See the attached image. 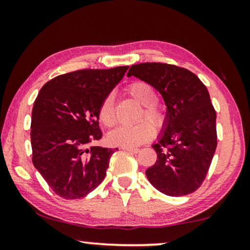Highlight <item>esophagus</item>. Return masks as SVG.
I'll return each mask as SVG.
<instances>
[{"instance_id": "34e87169", "label": "esophagus", "mask_w": 250, "mask_h": 250, "mask_svg": "<svg viewBox=\"0 0 250 250\" xmlns=\"http://www.w3.org/2000/svg\"><path fill=\"white\" fill-rule=\"evenodd\" d=\"M123 150H126V151L132 152V153H138L140 151V149L138 148H129V146H123Z\"/></svg>"}]
</instances>
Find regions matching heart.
Segmentation results:
<instances>
[{"mask_svg": "<svg viewBox=\"0 0 250 250\" xmlns=\"http://www.w3.org/2000/svg\"><path fill=\"white\" fill-rule=\"evenodd\" d=\"M133 99L143 105L140 119H148L157 127H162L166 123V110L162 104L156 102V91L146 82H132L126 88ZM99 118L104 126H114L117 121L115 105V95L109 93L102 100L99 108ZM149 122L143 121L136 125H121L108 134L109 142L116 146H133L148 142L155 135V128Z\"/></svg>", "mask_w": 250, "mask_h": 250, "instance_id": "heart-1", "label": "heart"}]
</instances>
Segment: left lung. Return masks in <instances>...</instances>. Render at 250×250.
Returning a JSON list of instances; mask_svg holds the SVG:
<instances>
[{"instance_id": "8db88e82", "label": "left lung", "mask_w": 250, "mask_h": 250, "mask_svg": "<svg viewBox=\"0 0 250 250\" xmlns=\"http://www.w3.org/2000/svg\"><path fill=\"white\" fill-rule=\"evenodd\" d=\"M131 76L155 87L167 107L163 133L152 146L157 160L146 170L149 182L170 197L194 192L217 146L216 111L207 87L190 70L168 63L133 64Z\"/></svg>"}]
</instances>
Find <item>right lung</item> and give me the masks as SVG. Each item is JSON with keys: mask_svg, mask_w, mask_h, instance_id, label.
<instances>
[{"mask_svg": "<svg viewBox=\"0 0 250 250\" xmlns=\"http://www.w3.org/2000/svg\"><path fill=\"white\" fill-rule=\"evenodd\" d=\"M128 66L82 69L44 84L32 111L33 164L49 187L63 199H80L105 176L117 149L90 146L102 138L99 108Z\"/></svg>", "mask_w": 250, "mask_h": 250, "instance_id": "add662e5", "label": "right lung"}]
</instances>
